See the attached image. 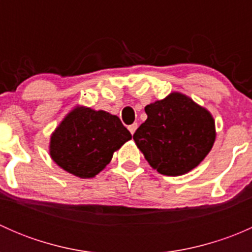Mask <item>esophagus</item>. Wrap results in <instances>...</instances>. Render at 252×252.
I'll return each mask as SVG.
<instances>
[{
  "label": "esophagus",
  "instance_id": "34e87169",
  "mask_svg": "<svg viewBox=\"0 0 252 252\" xmlns=\"http://www.w3.org/2000/svg\"><path fill=\"white\" fill-rule=\"evenodd\" d=\"M128 129H129V131H130V134H131V135H133V134L135 133V130H136V129H138V124H136V123L131 124V126H128Z\"/></svg>",
  "mask_w": 252,
  "mask_h": 252
}]
</instances>
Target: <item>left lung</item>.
<instances>
[{
  "mask_svg": "<svg viewBox=\"0 0 252 252\" xmlns=\"http://www.w3.org/2000/svg\"><path fill=\"white\" fill-rule=\"evenodd\" d=\"M147 119L133 135L138 149L158 173L177 177L199 166L216 140L210 111L189 96L172 93L145 107Z\"/></svg>",
  "mask_w": 252,
  "mask_h": 252,
  "instance_id": "1",
  "label": "left lung"
}]
</instances>
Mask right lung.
I'll list each match as a JSON object with an SVG mask.
<instances>
[{
    "mask_svg": "<svg viewBox=\"0 0 252 252\" xmlns=\"http://www.w3.org/2000/svg\"><path fill=\"white\" fill-rule=\"evenodd\" d=\"M130 139L117 116L77 106L51 134L48 150L57 166L86 179L103 171L114 152Z\"/></svg>",
    "mask_w": 252,
    "mask_h": 252,
    "instance_id": "add662e5",
    "label": "right lung"
}]
</instances>
